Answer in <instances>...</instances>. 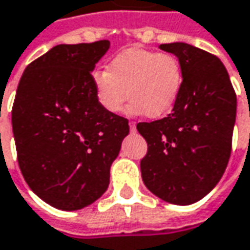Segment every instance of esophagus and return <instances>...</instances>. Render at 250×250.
I'll list each match as a JSON object with an SVG mask.
<instances>
[{
  "mask_svg": "<svg viewBox=\"0 0 250 250\" xmlns=\"http://www.w3.org/2000/svg\"><path fill=\"white\" fill-rule=\"evenodd\" d=\"M128 125H130V130H131V131H136V123H134V122H130Z\"/></svg>",
  "mask_w": 250,
  "mask_h": 250,
  "instance_id": "obj_1",
  "label": "esophagus"
}]
</instances>
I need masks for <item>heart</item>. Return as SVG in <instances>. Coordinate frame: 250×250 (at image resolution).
<instances>
[{
	"label": "heart",
	"instance_id": "heart-1",
	"mask_svg": "<svg viewBox=\"0 0 250 250\" xmlns=\"http://www.w3.org/2000/svg\"><path fill=\"white\" fill-rule=\"evenodd\" d=\"M97 102L108 113H119L128 99V113L163 117L171 111L183 87V68L177 58L145 48L119 53L107 70L91 76Z\"/></svg>",
	"mask_w": 250,
	"mask_h": 250
}]
</instances>
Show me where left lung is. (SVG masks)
<instances>
[{"mask_svg": "<svg viewBox=\"0 0 250 250\" xmlns=\"http://www.w3.org/2000/svg\"><path fill=\"white\" fill-rule=\"evenodd\" d=\"M183 68L180 97L167 117L139 123L147 142L140 162L150 192L173 205H192L226 170L236 120V94L219 58L186 42L160 44Z\"/></svg>", "mask_w": 250, "mask_h": 250, "instance_id": "1", "label": "left lung"}]
</instances>
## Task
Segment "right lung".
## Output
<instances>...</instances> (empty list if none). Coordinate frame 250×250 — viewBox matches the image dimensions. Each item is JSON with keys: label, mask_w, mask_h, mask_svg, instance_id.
I'll list each match as a JSON object with an SVG mask.
<instances>
[{"label": "right lung", "mask_w": 250, "mask_h": 250, "mask_svg": "<svg viewBox=\"0 0 250 250\" xmlns=\"http://www.w3.org/2000/svg\"><path fill=\"white\" fill-rule=\"evenodd\" d=\"M110 41L60 44L27 65L12 105V133L30 189L61 210L96 202L128 134V120L97 102L91 71Z\"/></svg>", "instance_id": "1"}]
</instances>
